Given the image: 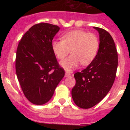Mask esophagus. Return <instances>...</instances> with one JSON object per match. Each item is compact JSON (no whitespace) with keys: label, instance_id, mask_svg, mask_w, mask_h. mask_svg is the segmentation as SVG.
<instances>
[{"label":"esophagus","instance_id":"esophagus-1","mask_svg":"<svg viewBox=\"0 0 130 130\" xmlns=\"http://www.w3.org/2000/svg\"><path fill=\"white\" fill-rule=\"evenodd\" d=\"M71 74L70 73H68V72H66L65 73V77H68V76H70Z\"/></svg>","mask_w":130,"mask_h":130}]
</instances>
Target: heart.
<instances>
[{
  "instance_id": "obj_1",
  "label": "heart",
  "mask_w": 130,
  "mask_h": 130,
  "mask_svg": "<svg viewBox=\"0 0 130 130\" xmlns=\"http://www.w3.org/2000/svg\"><path fill=\"white\" fill-rule=\"evenodd\" d=\"M62 41H53L51 47L59 60L64 59L70 52L72 55L61 62L66 70H73L81 63L83 66L90 64L96 57L99 49V40L94 34L82 30H73L61 36Z\"/></svg>"
}]
</instances>
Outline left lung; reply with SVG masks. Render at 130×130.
Here are the masks:
<instances>
[{
	"label": "left lung",
	"instance_id": "1",
	"mask_svg": "<svg viewBox=\"0 0 130 130\" xmlns=\"http://www.w3.org/2000/svg\"><path fill=\"white\" fill-rule=\"evenodd\" d=\"M94 28L100 34V45L96 57L85 69L74 74L75 85L72 96L82 109L98 104L114 83L118 66V54L111 34L103 28Z\"/></svg>",
	"mask_w": 130,
	"mask_h": 130
}]
</instances>
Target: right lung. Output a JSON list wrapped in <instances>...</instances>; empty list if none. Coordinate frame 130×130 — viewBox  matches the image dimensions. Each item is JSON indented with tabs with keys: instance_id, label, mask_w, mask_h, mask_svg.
Returning <instances> with one entry per match:
<instances>
[{
	"instance_id": "right-lung-1",
	"label": "right lung",
	"mask_w": 130,
	"mask_h": 130,
	"mask_svg": "<svg viewBox=\"0 0 130 130\" xmlns=\"http://www.w3.org/2000/svg\"><path fill=\"white\" fill-rule=\"evenodd\" d=\"M59 29L52 24H36L18 44L16 74L24 95L35 105L49 101L65 74L51 47L53 39Z\"/></svg>"
}]
</instances>
